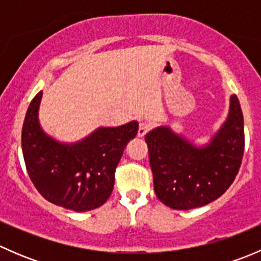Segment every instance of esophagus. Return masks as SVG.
<instances>
[{
	"instance_id": "esophagus-1",
	"label": "esophagus",
	"mask_w": 261,
	"mask_h": 261,
	"mask_svg": "<svg viewBox=\"0 0 261 261\" xmlns=\"http://www.w3.org/2000/svg\"><path fill=\"white\" fill-rule=\"evenodd\" d=\"M150 130V125L147 122H140V126H139L138 136L139 138H144L146 135L147 131Z\"/></svg>"
}]
</instances>
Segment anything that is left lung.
<instances>
[{
	"mask_svg": "<svg viewBox=\"0 0 261 261\" xmlns=\"http://www.w3.org/2000/svg\"><path fill=\"white\" fill-rule=\"evenodd\" d=\"M150 168L158 198L173 210L206 206L232 184L244 155V117L230 96L228 114L208 143L197 145L168 125L146 134Z\"/></svg>",
	"mask_w": 261,
	"mask_h": 261,
	"instance_id": "obj_1",
	"label": "left lung"
}]
</instances>
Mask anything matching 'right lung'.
<instances>
[{"mask_svg": "<svg viewBox=\"0 0 261 261\" xmlns=\"http://www.w3.org/2000/svg\"><path fill=\"white\" fill-rule=\"evenodd\" d=\"M43 91L26 111L21 135L29 177L51 203L74 212L101 207L111 196L115 169L126 145L139 130L138 121L118 127H98L74 143H63L43 130L39 121Z\"/></svg>", "mask_w": 261, "mask_h": 261, "instance_id": "add662e5", "label": "right lung"}]
</instances>
